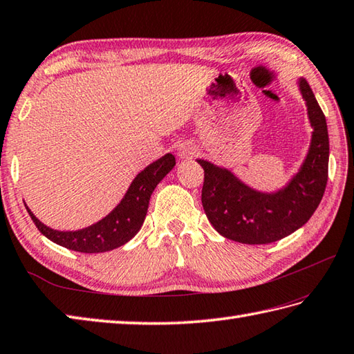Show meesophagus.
Listing matches in <instances>:
<instances>
[{
	"mask_svg": "<svg viewBox=\"0 0 354 354\" xmlns=\"http://www.w3.org/2000/svg\"><path fill=\"white\" fill-rule=\"evenodd\" d=\"M196 151H198V149L192 142H183V144H179L176 155L181 159H192L196 155Z\"/></svg>",
	"mask_w": 354,
	"mask_h": 354,
	"instance_id": "esophagus-1",
	"label": "esophagus"
}]
</instances>
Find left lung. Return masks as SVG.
Here are the masks:
<instances>
[{
  "mask_svg": "<svg viewBox=\"0 0 354 354\" xmlns=\"http://www.w3.org/2000/svg\"><path fill=\"white\" fill-rule=\"evenodd\" d=\"M297 87L313 131L301 167L281 189L256 190L230 169L196 159L204 169V212L214 230L227 239L242 244L276 242L306 224L321 203L328 179L327 121L308 82L299 78Z\"/></svg>",
  "mask_w": 354,
  "mask_h": 354,
  "instance_id": "left-lung-1",
  "label": "left lung"
}]
</instances>
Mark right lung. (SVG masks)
I'll list each match as a JSON object with an SVG mask.
<instances>
[{
	"label": "right lung",
	"mask_w": 354,
	"mask_h": 354,
	"mask_svg": "<svg viewBox=\"0 0 354 354\" xmlns=\"http://www.w3.org/2000/svg\"><path fill=\"white\" fill-rule=\"evenodd\" d=\"M175 156L165 153L149 164L135 176L115 209L98 223L73 232H61L43 224L27 207L38 230L55 244L81 253H104L121 247L141 230L149 209V201L156 185L175 167Z\"/></svg>",
	"instance_id": "add662e5"
}]
</instances>
